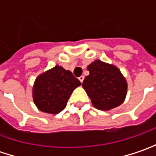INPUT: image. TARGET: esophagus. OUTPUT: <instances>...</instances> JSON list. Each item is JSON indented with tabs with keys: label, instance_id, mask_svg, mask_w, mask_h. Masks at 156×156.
Instances as JSON below:
<instances>
[{
	"label": "esophagus",
	"instance_id": "esophagus-1",
	"mask_svg": "<svg viewBox=\"0 0 156 156\" xmlns=\"http://www.w3.org/2000/svg\"><path fill=\"white\" fill-rule=\"evenodd\" d=\"M84 78H85V77H84V76H81V77H79V78H78V79H79V81H80L81 83H83V81H84Z\"/></svg>",
	"mask_w": 156,
	"mask_h": 156
}]
</instances>
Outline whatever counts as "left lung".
I'll return each instance as SVG.
<instances>
[{
    "mask_svg": "<svg viewBox=\"0 0 156 156\" xmlns=\"http://www.w3.org/2000/svg\"><path fill=\"white\" fill-rule=\"evenodd\" d=\"M87 70L89 75L82 87L96 108L107 111L124 102L127 82L117 67L95 60L87 66Z\"/></svg>",
    "mask_w": 156,
    "mask_h": 156,
    "instance_id": "left-lung-1",
    "label": "left lung"
}]
</instances>
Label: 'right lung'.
Instances as JSON below:
<instances>
[{"instance_id": "right-lung-1", "label": "right lung", "mask_w": 156, "mask_h": 156, "mask_svg": "<svg viewBox=\"0 0 156 156\" xmlns=\"http://www.w3.org/2000/svg\"><path fill=\"white\" fill-rule=\"evenodd\" d=\"M80 85L69 70L56 65L36 78L32 88L33 101L42 112L58 114L66 107L74 89Z\"/></svg>"}]
</instances>
